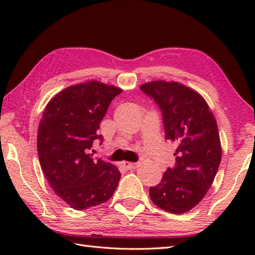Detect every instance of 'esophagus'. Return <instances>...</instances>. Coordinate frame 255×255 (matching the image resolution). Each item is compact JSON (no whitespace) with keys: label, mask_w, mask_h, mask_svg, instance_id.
<instances>
[{"label":"esophagus","mask_w":255,"mask_h":255,"mask_svg":"<svg viewBox=\"0 0 255 255\" xmlns=\"http://www.w3.org/2000/svg\"><path fill=\"white\" fill-rule=\"evenodd\" d=\"M123 166L126 167L127 170H133V169H137L138 163H132V162H124Z\"/></svg>","instance_id":"obj_1"}]
</instances>
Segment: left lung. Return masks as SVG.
Returning <instances> with one entry per match:
<instances>
[{
    "instance_id": "1",
    "label": "left lung",
    "mask_w": 255,
    "mask_h": 255,
    "mask_svg": "<svg viewBox=\"0 0 255 255\" xmlns=\"http://www.w3.org/2000/svg\"><path fill=\"white\" fill-rule=\"evenodd\" d=\"M140 89L160 106L165 138L177 145L175 166L167 167L158 185L150 187V198L167 213H187L217 174L223 153L217 122L204 97L180 82L156 80Z\"/></svg>"
}]
</instances>
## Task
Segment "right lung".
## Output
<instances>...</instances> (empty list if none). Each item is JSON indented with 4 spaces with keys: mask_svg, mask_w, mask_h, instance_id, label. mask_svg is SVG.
Listing matches in <instances>:
<instances>
[{
    "mask_svg": "<svg viewBox=\"0 0 255 255\" xmlns=\"http://www.w3.org/2000/svg\"><path fill=\"white\" fill-rule=\"evenodd\" d=\"M123 90L89 80L68 86L48 102L37 133L41 170L51 188L75 210L107 202L116 191L121 172L91 153L102 119Z\"/></svg>",
    "mask_w": 255,
    "mask_h": 255,
    "instance_id": "1",
    "label": "right lung"
}]
</instances>
